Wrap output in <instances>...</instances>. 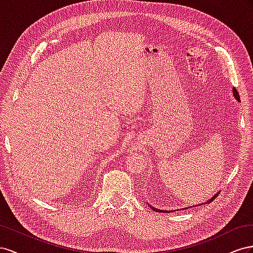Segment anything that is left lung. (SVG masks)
<instances>
[{"label": "left lung", "mask_w": 253, "mask_h": 253, "mask_svg": "<svg viewBox=\"0 0 253 253\" xmlns=\"http://www.w3.org/2000/svg\"><path fill=\"white\" fill-rule=\"evenodd\" d=\"M232 91H233V96H234V98L237 100V102H241V98H240V94H239V92H237V90L235 89V88H232ZM216 195H217V194H215L214 195V196L211 198V199H209L208 201H207V203H209V201H210V200H212L215 196H216ZM207 203H205V204H207ZM148 206L151 208V209H153V210L154 211H156V212H162V213H169V212H171V211H167V210H160V209H157V208H154V207H151L149 204H148ZM198 206H200V205H198ZM195 207H196V206H195ZM190 208H193V206L192 207H190ZM184 209H187V208H184ZM184 209H183V210H184Z\"/></svg>", "instance_id": "obj_1"}]
</instances>
